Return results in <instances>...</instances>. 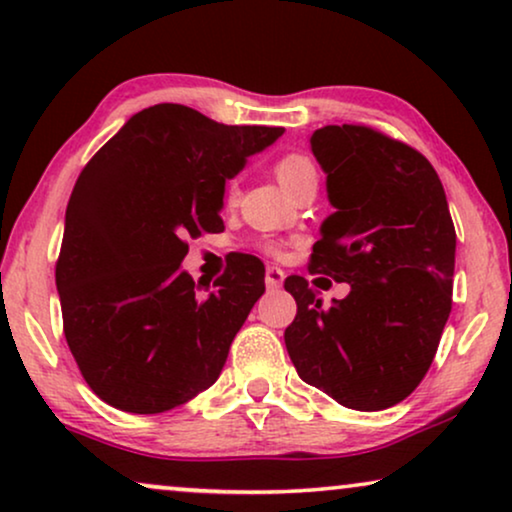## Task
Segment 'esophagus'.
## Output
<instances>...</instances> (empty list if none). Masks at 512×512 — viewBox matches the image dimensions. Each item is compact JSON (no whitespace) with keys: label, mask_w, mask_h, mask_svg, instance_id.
<instances>
[{"label":"esophagus","mask_w":512,"mask_h":512,"mask_svg":"<svg viewBox=\"0 0 512 512\" xmlns=\"http://www.w3.org/2000/svg\"><path fill=\"white\" fill-rule=\"evenodd\" d=\"M284 282V270L277 268V265H268V270H265V286H268L270 291H277L279 286Z\"/></svg>","instance_id":"34e87169"}]
</instances>
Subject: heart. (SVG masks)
I'll return each mask as SVG.
<instances>
[{
    "mask_svg": "<svg viewBox=\"0 0 512 512\" xmlns=\"http://www.w3.org/2000/svg\"><path fill=\"white\" fill-rule=\"evenodd\" d=\"M275 174L277 179L282 181V186L286 191H296L298 186L307 184V181H317L319 172L317 165L312 163V158H307L305 153H284L282 158H277L275 163ZM237 200V181H228L226 186V202H235ZM263 249L272 256H279L284 251V244L279 240H265Z\"/></svg>",
    "mask_w": 512,
    "mask_h": 512,
    "instance_id": "1",
    "label": "heart"
}]
</instances>
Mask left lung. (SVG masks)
<instances>
[{
	"label": "left lung",
	"mask_w": 512,
	"mask_h": 512,
	"mask_svg": "<svg viewBox=\"0 0 512 512\" xmlns=\"http://www.w3.org/2000/svg\"><path fill=\"white\" fill-rule=\"evenodd\" d=\"M310 144L335 207L310 272L352 289L321 307L305 277H286L298 305L286 349L300 380L345 408H391L424 380L452 310L457 233L443 184L422 153L368 125H326Z\"/></svg>",
	"instance_id": "8db88e82"
}]
</instances>
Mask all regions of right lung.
I'll return each instance as SVG.
<instances>
[{
	"label": "right lung",
	"instance_id": "add662e5",
	"mask_svg": "<svg viewBox=\"0 0 512 512\" xmlns=\"http://www.w3.org/2000/svg\"><path fill=\"white\" fill-rule=\"evenodd\" d=\"M282 132L156 104L81 170L55 284L69 352L104 403L158 415L221 375L230 342L263 296L265 268L237 254L202 293L181 270L186 240L223 230L226 179Z\"/></svg>",
	"mask_w": 512,
	"mask_h": 512
}]
</instances>
